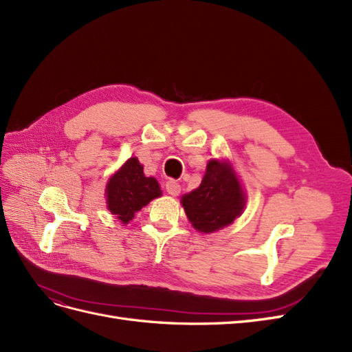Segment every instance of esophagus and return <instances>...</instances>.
I'll list each match as a JSON object with an SVG mask.
<instances>
[{
	"instance_id": "esophagus-1",
	"label": "esophagus",
	"mask_w": 352,
	"mask_h": 352,
	"mask_svg": "<svg viewBox=\"0 0 352 352\" xmlns=\"http://www.w3.org/2000/svg\"><path fill=\"white\" fill-rule=\"evenodd\" d=\"M166 190H167L168 195L176 197L180 192V185L176 182V180L170 179V180H167V182H166Z\"/></svg>"
}]
</instances>
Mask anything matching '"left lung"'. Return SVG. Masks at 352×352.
Returning <instances> with one entry per match:
<instances>
[{
    "mask_svg": "<svg viewBox=\"0 0 352 352\" xmlns=\"http://www.w3.org/2000/svg\"><path fill=\"white\" fill-rule=\"evenodd\" d=\"M182 206L197 230L211 233L229 226L241 214L245 194L228 163L210 160L201 185L182 197Z\"/></svg>",
    "mask_w": 352,
    "mask_h": 352,
    "instance_id": "left-lung-1",
    "label": "left lung"
}]
</instances>
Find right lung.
Returning <instances> with one entry per match:
<instances>
[{
  "label": "right lung",
  "instance_id": "add662e5",
  "mask_svg": "<svg viewBox=\"0 0 352 352\" xmlns=\"http://www.w3.org/2000/svg\"><path fill=\"white\" fill-rule=\"evenodd\" d=\"M105 192H107V206L111 214L122 223H129L136 211L162 195V189L154 177L144 175V167L136 157H132L119 172L111 176Z\"/></svg>",
  "mask_w": 352,
  "mask_h": 352
}]
</instances>
